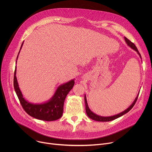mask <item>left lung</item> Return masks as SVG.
Here are the masks:
<instances>
[{
  "label": "left lung",
  "instance_id": "left-lung-1",
  "mask_svg": "<svg viewBox=\"0 0 152 152\" xmlns=\"http://www.w3.org/2000/svg\"><path fill=\"white\" fill-rule=\"evenodd\" d=\"M124 40L126 42L127 45L131 48V49H132L133 50H134L135 51L137 52V53H138V55L140 56V58H141V56L140 55V53H139L137 47L135 46V45L134 44L133 42H132L131 41L129 40L126 37H124ZM139 93L140 92L138 93V94H137V96L136 97V98L135 99L134 101L133 102V103L131 104V105H130L129 107L128 108H127V109L126 110H124V111L119 113V114H117L116 115H113V116H109V117H103V116H100V115H97L96 114L94 113L92 111H91V110L90 109V107L88 105V103H87V100H86V95L85 94V96H84V100H85V110H86V115H87L88 116L89 118H90L91 119L93 120H95V121H102V122H105V121H112V120H114L115 119H117L120 117H121L122 115H124L125 114L127 113L130 110H131L132 108L134 107V106L135 105L137 100V99H138V95H139Z\"/></svg>",
  "mask_w": 152,
  "mask_h": 152
}]
</instances>
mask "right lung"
Here are the masks:
<instances>
[{
	"mask_svg": "<svg viewBox=\"0 0 152 152\" xmlns=\"http://www.w3.org/2000/svg\"><path fill=\"white\" fill-rule=\"evenodd\" d=\"M23 42L24 41L20 47L17 60L20 50L23 46ZM15 64H17V61ZM16 69L17 67L15 66L14 76V88L19 101L26 113L30 116L40 120L50 121L60 118L63 113L64 100L69 91L73 87L75 79H72L66 83L58 86L54 94L48 101L41 103H33L26 100L23 97L17 82Z\"/></svg>",
	"mask_w": 152,
	"mask_h": 152,
	"instance_id": "add662e5",
	"label": "right lung"
}]
</instances>
